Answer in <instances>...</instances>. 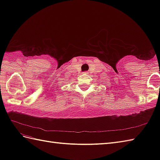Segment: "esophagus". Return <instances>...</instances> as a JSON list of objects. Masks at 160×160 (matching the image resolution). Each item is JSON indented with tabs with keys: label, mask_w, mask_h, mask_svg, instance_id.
<instances>
[{
	"label": "esophagus",
	"mask_w": 160,
	"mask_h": 160,
	"mask_svg": "<svg viewBox=\"0 0 160 160\" xmlns=\"http://www.w3.org/2000/svg\"><path fill=\"white\" fill-rule=\"evenodd\" d=\"M83 73H85V74H88V72H83Z\"/></svg>",
	"instance_id": "esophagus-1"
}]
</instances>
